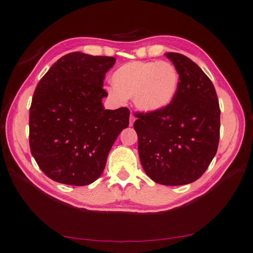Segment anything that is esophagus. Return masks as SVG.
I'll return each mask as SVG.
<instances>
[{"mask_svg":"<svg viewBox=\"0 0 253 253\" xmlns=\"http://www.w3.org/2000/svg\"><path fill=\"white\" fill-rule=\"evenodd\" d=\"M134 121H135V117H134L133 115L130 116V126H132L134 125Z\"/></svg>","mask_w":253,"mask_h":253,"instance_id":"esophagus-1","label":"esophagus"}]
</instances>
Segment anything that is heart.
<instances>
[{
  "instance_id": "1",
  "label": "heart",
  "mask_w": 253,
  "mask_h": 253,
  "mask_svg": "<svg viewBox=\"0 0 253 253\" xmlns=\"http://www.w3.org/2000/svg\"><path fill=\"white\" fill-rule=\"evenodd\" d=\"M114 86L108 95L119 103L133 98L134 105L145 114L166 109L175 98L179 75L168 61H130L120 66L111 78Z\"/></svg>"
}]
</instances>
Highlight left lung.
<instances>
[{"label":"left lung","mask_w":253,"mask_h":253,"mask_svg":"<svg viewBox=\"0 0 253 253\" xmlns=\"http://www.w3.org/2000/svg\"><path fill=\"white\" fill-rule=\"evenodd\" d=\"M179 75L175 98L155 114H137L134 128L146 174L169 186L198 179L215 156L220 139V106L209 78L192 59L165 54Z\"/></svg>","instance_id":"obj_1"}]
</instances>
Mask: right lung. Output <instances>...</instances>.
I'll use <instances>...</instances> for the list:
<instances>
[{
  "label": "right lung",
  "instance_id": "obj_1",
  "mask_svg": "<svg viewBox=\"0 0 253 253\" xmlns=\"http://www.w3.org/2000/svg\"><path fill=\"white\" fill-rule=\"evenodd\" d=\"M116 59L67 54L38 83L29 115L30 150L53 181L84 186L102 175L130 110L105 109V75Z\"/></svg>",
  "mask_w": 253,
  "mask_h": 253
}]
</instances>
